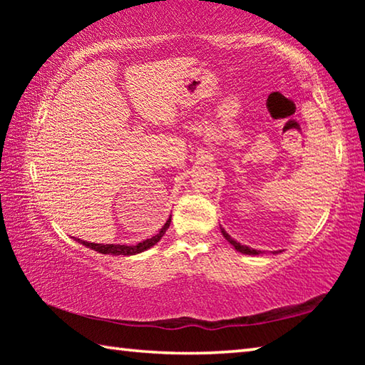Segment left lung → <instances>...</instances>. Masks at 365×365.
<instances>
[{
  "label": "left lung",
  "mask_w": 365,
  "mask_h": 365,
  "mask_svg": "<svg viewBox=\"0 0 365 365\" xmlns=\"http://www.w3.org/2000/svg\"><path fill=\"white\" fill-rule=\"evenodd\" d=\"M222 235H224V237H225V240H227L228 243L235 246V250L240 251V252H243V255H251V256H256V255H259V251H257V250L248 248V246H245V245H242V243L235 242V240L230 237V235H228V233L224 230V228H222Z\"/></svg>",
  "instance_id": "obj_1"
}]
</instances>
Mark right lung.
<instances>
[{"instance_id":"right-lung-1","label":"right lung","mask_w":365,"mask_h":365,"mask_svg":"<svg viewBox=\"0 0 365 365\" xmlns=\"http://www.w3.org/2000/svg\"><path fill=\"white\" fill-rule=\"evenodd\" d=\"M169 225H170V215H169L168 222H165V224H164V227L160 228V230H159V233H156V235H154V237H151V238H146V240H143V242H141V243H138V245H133V246H127V245H101V243H88V242H82V240H78V238H77V242H80V243L85 245V246H88V248L95 250V251H98V252H101V255H114V256H119V255H122V256H132V255H138V252H143V251H146L148 248H151V246L156 245V243L159 242V240L164 237V233H165V230H168V228H169Z\"/></svg>"}]
</instances>
